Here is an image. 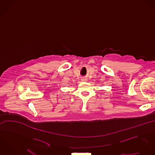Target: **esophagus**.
<instances>
[{"instance_id": "esophagus-1", "label": "esophagus", "mask_w": 155, "mask_h": 155, "mask_svg": "<svg viewBox=\"0 0 155 155\" xmlns=\"http://www.w3.org/2000/svg\"><path fill=\"white\" fill-rule=\"evenodd\" d=\"M82 80H83V81H85V82L87 81V80L86 78H82Z\"/></svg>"}]
</instances>
